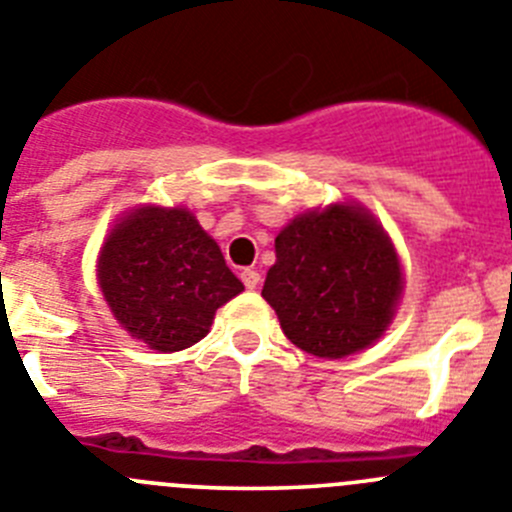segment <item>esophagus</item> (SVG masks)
<instances>
[{
	"mask_svg": "<svg viewBox=\"0 0 512 512\" xmlns=\"http://www.w3.org/2000/svg\"><path fill=\"white\" fill-rule=\"evenodd\" d=\"M242 283L250 290H255L257 285H260V273H257L255 267H245V270H242Z\"/></svg>",
	"mask_w": 512,
	"mask_h": 512,
	"instance_id": "obj_1",
	"label": "esophagus"
}]
</instances>
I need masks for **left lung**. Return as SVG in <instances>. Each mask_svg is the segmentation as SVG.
Here are the masks:
<instances>
[{
    "label": "left lung",
    "instance_id": "left-lung-1",
    "mask_svg": "<svg viewBox=\"0 0 512 512\" xmlns=\"http://www.w3.org/2000/svg\"><path fill=\"white\" fill-rule=\"evenodd\" d=\"M403 293V267L388 232L357 204L296 216L275 237L262 298L290 342L339 359L377 342Z\"/></svg>",
    "mask_w": 512,
    "mask_h": 512
}]
</instances>
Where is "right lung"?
<instances>
[{
    "instance_id": "right-lung-1",
    "label": "right lung",
    "mask_w": 512,
    "mask_h": 512,
    "mask_svg": "<svg viewBox=\"0 0 512 512\" xmlns=\"http://www.w3.org/2000/svg\"><path fill=\"white\" fill-rule=\"evenodd\" d=\"M96 278L124 331L155 352H181L209 334L216 308L245 285L188 209L147 204L114 224Z\"/></svg>"
}]
</instances>
